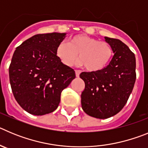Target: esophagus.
Masks as SVG:
<instances>
[{
  "label": "esophagus",
  "instance_id": "34e87169",
  "mask_svg": "<svg viewBox=\"0 0 148 148\" xmlns=\"http://www.w3.org/2000/svg\"><path fill=\"white\" fill-rule=\"evenodd\" d=\"M80 73H81L80 70H75V75H76V77H79Z\"/></svg>",
  "mask_w": 148,
  "mask_h": 148
}]
</instances>
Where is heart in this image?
I'll return each instance as SVG.
<instances>
[{"label": "heart", "instance_id": "1", "mask_svg": "<svg viewBox=\"0 0 148 148\" xmlns=\"http://www.w3.org/2000/svg\"><path fill=\"white\" fill-rule=\"evenodd\" d=\"M56 53L66 66H72L79 58L80 64L84 65L86 70L96 72L109 64L113 56V49L107 41L78 34L70 38L67 44L60 43Z\"/></svg>", "mask_w": 148, "mask_h": 148}]
</instances>
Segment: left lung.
<instances>
[{
	"instance_id": "1",
	"label": "left lung",
	"mask_w": 148,
	"mask_h": 148,
	"mask_svg": "<svg viewBox=\"0 0 148 148\" xmlns=\"http://www.w3.org/2000/svg\"><path fill=\"white\" fill-rule=\"evenodd\" d=\"M113 49L109 65L96 72H83L85 83L81 95L83 110L97 119H108L122 110L136 82V58L127 46L119 39L105 37Z\"/></svg>"
}]
</instances>
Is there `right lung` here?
I'll use <instances>...</instances> for the list:
<instances>
[{
  "mask_svg": "<svg viewBox=\"0 0 148 148\" xmlns=\"http://www.w3.org/2000/svg\"><path fill=\"white\" fill-rule=\"evenodd\" d=\"M66 33L38 34L15 49L9 68L15 100L24 110L35 116L57 109L62 90L75 78L73 69L56 56L57 46Z\"/></svg>",
  "mask_w": 148,
  "mask_h": 148,
  "instance_id": "obj_1",
  "label": "right lung"
}]
</instances>
